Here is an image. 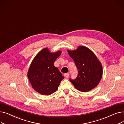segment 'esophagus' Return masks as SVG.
<instances>
[{
	"label": "esophagus",
	"instance_id": "34e87169",
	"mask_svg": "<svg viewBox=\"0 0 124 124\" xmlns=\"http://www.w3.org/2000/svg\"><path fill=\"white\" fill-rule=\"evenodd\" d=\"M64 77H65V78H68L69 76V73H65V74H64Z\"/></svg>",
	"mask_w": 124,
	"mask_h": 124
}]
</instances>
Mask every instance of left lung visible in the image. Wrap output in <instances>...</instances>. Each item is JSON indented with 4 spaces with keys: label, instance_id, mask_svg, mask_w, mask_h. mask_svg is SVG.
Instances as JSON below:
<instances>
[{
    "label": "left lung",
    "instance_id": "left-lung-1",
    "mask_svg": "<svg viewBox=\"0 0 124 124\" xmlns=\"http://www.w3.org/2000/svg\"><path fill=\"white\" fill-rule=\"evenodd\" d=\"M78 69V75L74 80L70 79L74 87L86 93L99 84L102 75V66L93 52L89 48L79 46L76 50H67Z\"/></svg>",
    "mask_w": 124,
    "mask_h": 124
}]
</instances>
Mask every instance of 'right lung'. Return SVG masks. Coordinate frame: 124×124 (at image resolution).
<instances>
[{
  "label": "right lung",
  "mask_w": 124,
  "mask_h": 124,
  "mask_svg": "<svg viewBox=\"0 0 124 124\" xmlns=\"http://www.w3.org/2000/svg\"><path fill=\"white\" fill-rule=\"evenodd\" d=\"M62 53L51 52L47 48L40 51L32 60L28 71V78L33 89L42 95L55 93L64 77L54 63Z\"/></svg>",
  "instance_id": "obj_1"
}]
</instances>
